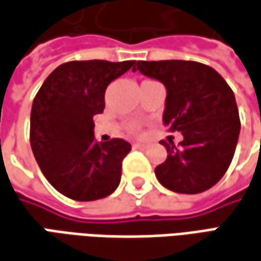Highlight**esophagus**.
Instances as JSON below:
<instances>
[{
	"label": "esophagus",
	"instance_id": "esophagus-1",
	"mask_svg": "<svg viewBox=\"0 0 261 261\" xmlns=\"http://www.w3.org/2000/svg\"><path fill=\"white\" fill-rule=\"evenodd\" d=\"M148 145L145 144V143H134V148H137V150H145Z\"/></svg>",
	"mask_w": 261,
	"mask_h": 261
}]
</instances>
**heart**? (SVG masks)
<instances>
[{
	"instance_id": "heart-1",
	"label": "heart",
	"mask_w": 261,
	"mask_h": 261,
	"mask_svg": "<svg viewBox=\"0 0 261 261\" xmlns=\"http://www.w3.org/2000/svg\"><path fill=\"white\" fill-rule=\"evenodd\" d=\"M128 131H130V133H133V134H137L138 131H140V124L130 123L128 124Z\"/></svg>"
}]
</instances>
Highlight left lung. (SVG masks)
Here are the masks:
<instances>
[{
	"label": "left lung",
	"instance_id": "left-lung-1",
	"mask_svg": "<svg viewBox=\"0 0 261 261\" xmlns=\"http://www.w3.org/2000/svg\"><path fill=\"white\" fill-rule=\"evenodd\" d=\"M133 71L164 84L163 123L182 134L178 145L161 141L167 159L155 167L157 180L181 194L212 189L227 171L240 134L231 88L214 68L196 61H137Z\"/></svg>",
	"mask_w": 261,
	"mask_h": 261
}]
</instances>
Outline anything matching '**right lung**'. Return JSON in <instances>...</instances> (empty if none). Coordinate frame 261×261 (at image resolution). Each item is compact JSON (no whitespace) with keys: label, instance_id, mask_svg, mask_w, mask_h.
I'll return each instance as SVG.
<instances>
[{"label":"right lung","instance_id":"add662e5","mask_svg":"<svg viewBox=\"0 0 261 261\" xmlns=\"http://www.w3.org/2000/svg\"><path fill=\"white\" fill-rule=\"evenodd\" d=\"M136 61H70L49 74L34 98L30 143L48 182L65 197L93 201L110 196L121 180V163L131 150L123 138L97 143L95 114L106 107L111 81Z\"/></svg>","mask_w":261,"mask_h":261}]
</instances>
